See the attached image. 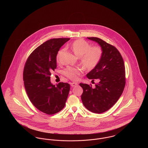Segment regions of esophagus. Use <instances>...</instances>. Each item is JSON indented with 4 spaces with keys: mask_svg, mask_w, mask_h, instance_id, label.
<instances>
[{
    "mask_svg": "<svg viewBox=\"0 0 148 148\" xmlns=\"http://www.w3.org/2000/svg\"><path fill=\"white\" fill-rule=\"evenodd\" d=\"M71 86H72V87H74V86H77V83H71Z\"/></svg>",
    "mask_w": 148,
    "mask_h": 148,
    "instance_id": "34e87169",
    "label": "esophagus"
}]
</instances>
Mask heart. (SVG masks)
<instances>
[{"label":"heart","mask_w":148,"mask_h":148,"mask_svg":"<svg viewBox=\"0 0 148 148\" xmlns=\"http://www.w3.org/2000/svg\"><path fill=\"white\" fill-rule=\"evenodd\" d=\"M71 49L75 54L80 57L81 63L85 68L92 70L94 69L100 62L103 51L98 47H91L90 44L83 39H77L72 43ZM65 51L64 49L60 50L56 56V60L59 61L60 58ZM82 73V70L77 68L68 67L64 71V75L69 79L77 80L79 75Z\"/></svg>","instance_id":"obj_1"}]
</instances>
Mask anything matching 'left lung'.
Instances as JSON below:
<instances>
[{
  "label": "left lung",
  "instance_id": "left-lung-1",
  "mask_svg": "<svg viewBox=\"0 0 148 148\" xmlns=\"http://www.w3.org/2000/svg\"><path fill=\"white\" fill-rule=\"evenodd\" d=\"M98 42L103 54L98 65L86 77L98 79L95 88L80 83L83 92L81 96L85 107L92 113H104L110 109L121 95L125 85V71L123 59L115 47L96 37L87 38Z\"/></svg>",
  "mask_w": 148,
  "mask_h": 148
}]
</instances>
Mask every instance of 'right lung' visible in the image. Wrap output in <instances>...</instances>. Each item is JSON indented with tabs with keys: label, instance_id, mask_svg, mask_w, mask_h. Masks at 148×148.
Returning a JSON list of instances; mask_svg holds the SVG:
<instances>
[{
	"label": "right lung",
	"instance_id": "1",
	"mask_svg": "<svg viewBox=\"0 0 148 148\" xmlns=\"http://www.w3.org/2000/svg\"><path fill=\"white\" fill-rule=\"evenodd\" d=\"M69 38H54L42 43L29 56L23 71L26 92L32 103L38 110L52 115L64 108L70 85L50 82V75L56 68V56Z\"/></svg>",
	"mask_w": 148,
	"mask_h": 148
}]
</instances>
